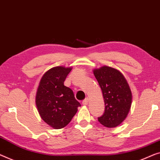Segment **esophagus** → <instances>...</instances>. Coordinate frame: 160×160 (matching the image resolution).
Here are the masks:
<instances>
[{"mask_svg":"<svg viewBox=\"0 0 160 160\" xmlns=\"http://www.w3.org/2000/svg\"><path fill=\"white\" fill-rule=\"evenodd\" d=\"M88 103H89V99H88V98H85L84 101H82V105L83 106H87Z\"/></svg>","mask_w":160,"mask_h":160,"instance_id":"1","label":"esophagus"}]
</instances>
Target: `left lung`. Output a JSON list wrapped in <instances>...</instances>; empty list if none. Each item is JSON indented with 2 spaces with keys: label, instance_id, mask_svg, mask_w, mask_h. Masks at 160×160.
I'll return each mask as SVG.
<instances>
[{
  "label": "left lung",
  "instance_id": "obj_1",
  "mask_svg": "<svg viewBox=\"0 0 160 160\" xmlns=\"http://www.w3.org/2000/svg\"><path fill=\"white\" fill-rule=\"evenodd\" d=\"M93 74L101 88L105 102L104 113L98 119L104 126L116 127L124 121L132 106L129 85L122 73L111 67L95 69Z\"/></svg>",
  "mask_w": 160,
  "mask_h": 160
}]
</instances>
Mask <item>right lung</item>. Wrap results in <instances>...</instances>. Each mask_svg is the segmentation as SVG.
<instances>
[{
    "label": "right lung",
    "mask_w": 160,
    "mask_h": 160,
    "mask_svg": "<svg viewBox=\"0 0 160 160\" xmlns=\"http://www.w3.org/2000/svg\"><path fill=\"white\" fill-rule=\"evenodd\" d=\"M71 70V68L62 66L50 69L42 76L37 91L36 105L39 115L54 129L65 127L81 106L72 90L64 85Z\"/></svg>",
    "instance_id": "add662e5"
}]
</instances>
